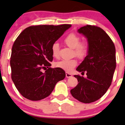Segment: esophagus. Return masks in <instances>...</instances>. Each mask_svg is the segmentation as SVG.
Here are the masks:
<instances>
[{
    "label": "esophagus",
    "mask_w": 125,
    "mask_h": 125,
    "mask_svg": "<svg viewBox=\"0 0 125 125\" xmlns=\"http://www.w3.org/2000/svg\"><path fill=\"white\" fill-rule=\"evenodd\" d=\"M65 74H66V77L67 78L71 77L72 76V74H71V73H68V72H66Z\"/></svg>",
    "instance_id": "obj_1"
}]
</instances>
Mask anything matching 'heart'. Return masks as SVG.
<instances>
[{
	"label": "heart",
	"instance_id": "heart-1",
	"mask_svg": "<svg viewBox=\"0 0 125 125\" xmlns=\"http://www.w3.org/2000/svg\"><path fill=\"white\" fill-rule=\"evenodd\" d=\"M66 45L73 49L74 55L79 59H83L88 52L89 46L86 42H80V37L76 34L71 33L64 39ZM52 52L54 57H58L59 56V44L55 42L52 45ZM77 64L76 59L62 60L56 63L57 67L61 68L66 72H70Z\"/></svg>",
	"mask_w": 125,
	"mask_h": 125
}]
</instances>
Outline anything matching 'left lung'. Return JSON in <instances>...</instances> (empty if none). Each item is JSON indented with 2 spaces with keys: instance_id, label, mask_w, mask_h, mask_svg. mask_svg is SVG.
Here are the masks:
<instances>
[{
  "instance_id": "1",
  "label": "left lung",
  "mask_w": 125,
  "mask_h": 125,
  "mask_svg": "<svg viewBox=\"0 0 125 125\" xmlns=\"http://www.w3.org/2000/svg\"><path fill=\"white\" fill-rule=\"evenodd\" d=\"M77 31L87 39L89 49L76 71L86 72L87 77L74 75L78 83L71 93L79 101L91 103L101 98L112 83L116 67L115 48L110 37L100 27L86 25Z\"/></svg>"
}]
</instances>
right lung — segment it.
<instances>
[{"mask_svg":"<svg viewBox=\"0 0 125 125\" xmlns=\"http://www.w3.org/2000/svg\"><path fill=\"white\" fill-rule=\"evenodd\" d=\"M71 24L40 25L25 28L18 36L12 48L10 60L11 78L24 97L39 101L49 96L57 82L64 79L65 72L51 68L52 45ZM49 69L43 73L42 69Z\"/></svg>","mask_w":125,"mask_h":125,"instance_id":"right-lung-1","label":"right lung"}]
</instances>
